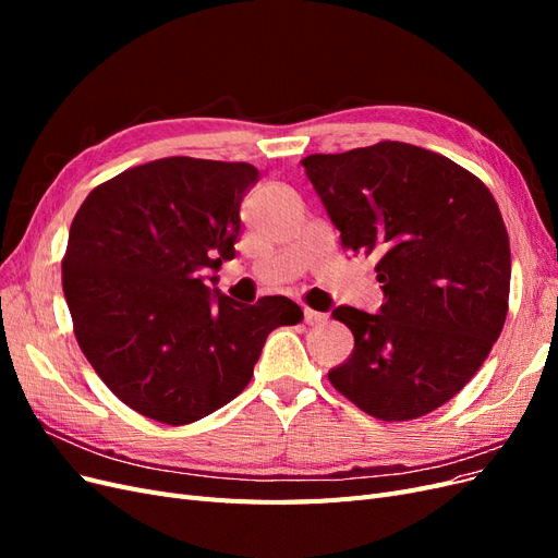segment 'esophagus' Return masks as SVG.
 Masks as SVG:
<instances>
[{
    "mask_svg": "<svg viewBox=\"0 0 558 558\" xmlns=\"http://www.w3.org/2000/svg\"><path fill=\"white\" fill-rule=\"evenodd\" d=\"M302 314H305V324L307 326H320V324H326V314H320V312H314V310H310V307H305L302 310Z\"/></svg>",
    "mask_w": 558,
    "mask_h": 558,
    "instance_id": "obj_1",
    "label": "esophagus"
}]
</instances>
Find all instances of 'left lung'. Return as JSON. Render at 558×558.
I'll list each match as a JSON object with an SVG mask.
<instances>
[{"label": "left lung", "instance_id": "8db88e82", "mask_svg": "<svg viewBox=\"0 0 558 558\" xmlns=\"http://www.w3.org/2000/svg\"><path fill=\"white\" fill-rule=\"evenodd\" d=\"M344 248L377 258L379 314L337 307L353 332L330 384L381 421L424 416L482 367L508 316L510 240L486 185L402 142L302 160Z\"/></svg>", "mask_w": 558, "mask_h": 558}]
</instances>
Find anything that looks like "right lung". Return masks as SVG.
Instances as JSON below:
<instances>
[{
	"mask_svg": "<svg viewBox=\"0 0 558 558\" xmlns=\"http://www.w3.org/2000/svg\"><path fill=\"white\" fill-rule=\"evenodd\" d=\"M258 179L248 162L162 158L97 185L76 211L66 307L83 356L134 412L183 426L221 410L267 335L302 318L283 295L246 307L216 289Z\"/></svg>",
	"mask_w": 558,
	"mask_h": 558,
	"instance_id": "right-lung-1",
	"label": "right lung"
}]
</instances>
